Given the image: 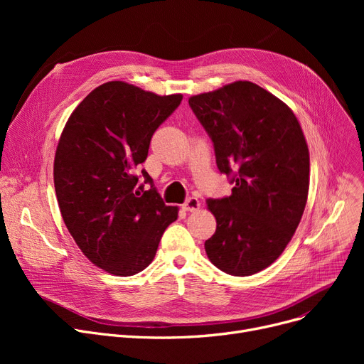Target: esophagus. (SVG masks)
Masks as SVG:
<instances>
[{
    "label": "esophagus",
    "mask_w": 364,
    "mask_h": 364,
    "mask_svg": "<svg viewBox=\"0 0 364 364\" xmlns=\"http://www.w3.org/2000/svg\"><path fill=\"white\" fill-rule=\"evenodd\" d=\"M199 206H200L199 199H198V198H193V196H192V198H188V199H186V202L181 205V208L184 209V211H188V213L198 211Z\"/></svg>",
    "instance_id": "1"
}]
</instances>
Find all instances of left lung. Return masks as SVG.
<instances>
[{"label": "left lung", "mask_w": 364, "mask_h": 364, "mask_svg": "<svg viewBox=\"0 0 364 364\" xmlns=\"http://www.w3.org/2000/svg\"><path fill=\"white\" fill-rule=\"evenodd\" d=\"M188 105L211 139L232 195L208 199L217 230L205 251L221 272L251 276L273 264L301 221L310 155L294 112L250 81L193 95Z\"/></svg>", "instance_id": "left-lung-1"}]
</instances>
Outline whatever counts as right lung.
I'll return each instance as SVG.
<instances>
[{"label":"right lung","instance_id":"right-lung-1","mask_svg":"<svg viewBox=\"0 0 364 364\" xmlns=\"http://www.w3.org/2000/svg\"><path fill=\"white\" fill-rule=\"evenodd\" d=\"M183 100L121 81L92 90L62 132L54 188L63 221L84 255L117 276L137 274L155 258L178 208L166 206L146 169L153 134ZM151 187L146 191L144 186Z\"/></svg>","mask_w":364,"mask_h":364}]
</instances>
